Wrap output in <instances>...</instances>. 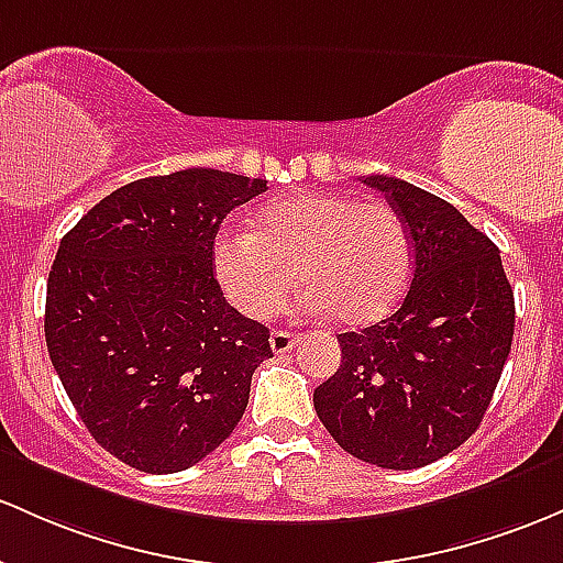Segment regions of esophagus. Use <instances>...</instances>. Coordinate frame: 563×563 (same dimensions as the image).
I'll use <instances>...</instances> for the list:
<instances>
[{"label": "esophagus", "instance_id": "34e87169", "mask_svg": "<svg viewBox=\"0 0 563 563\" xmlns=\"http://www.w3.org/2000/svg\"><path fill=\"white\" fill-rule=\"evenodd\" d=\"M269 344H272V352H275V355H286L288 350H294L296 344H299V336L291 331H272Z\"/></svg>", "mask_w": 563, "mask_h": 563}]
</instances>
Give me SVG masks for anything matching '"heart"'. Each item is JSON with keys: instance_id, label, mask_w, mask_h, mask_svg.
<instances>
[{"instance_id": "heart-1", "label": "heart", "mask_w": 563, "mask_h": 563, "mask_svg": "<svg viewBox=\"0 0 563 563\" xmlns=\"http://www.w3.org/2000/svg\"><path fill=\"white\" fill-rule=\"evenodd\" d=\"M411 267L404 216L387 202L333 191L269 202L256 230L224 227L213 240L216 280L249 318L280 310L299 280L310 312L368 325L398 305Z\"/></svg>"}]
</instances>
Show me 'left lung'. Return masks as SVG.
Wrapping results in <instances>:
<instances>
[{
  "instance_id": "left-lung-1",
  "label": "left lung",
  "mask_w": 563,
  "mask_h": 563,
  "mask_svg": "<svg viewBox=\"0 0 563 563\" xmlns=\"http://www.w3.org/2000/svg\"><path fill=\"white\" fill-rule=\"evenodd\" d=\"M404 216L411 288L390 318L339 333L342 366L312 395L357 460L413 471L478 430L508 361L516 301L499 249L452 202L395 176H361Z\"/></svg>"
}]
</instances>
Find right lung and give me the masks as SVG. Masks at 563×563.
<instances>
[{
	"instance_id": "obj_1",
	"label": "right lung",
	"mask_w": 563,
	"mask_h": 563,
	"mask_svg": "<svg viewBox=\"0 0 563 563\" xmlns=\"http://www.w3.org/2000/svg\"><path fill=\"white\" fill-rule=\"evenodd\" d=\"M264 178L213 168L150 176L64 234L47 277L45 339L96 443L144 473H178L243 419L267 325L213 277V240Z\"/></svg>"
}]
</instances>
